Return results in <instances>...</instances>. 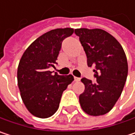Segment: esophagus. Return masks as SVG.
I'll list each match as a JSON object with an SVG mask.
<instances>
[{"label":"esophagus","mask_w":135,"mask_h":135,"mask_svg":"<svg viewBox=\"0 0 135 135\" xmlns=\"http://www.w3.org/2000/svg\"><path fill=\"white\" fill-rule=\"evenodd\" d=\"M80 78L74 76V81H76V82H78V81H80Z\"/></svg>","instance_id":"esophagus-1"}]
</instances>
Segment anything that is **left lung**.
Returning <instances> with one entry per match:
<instances>
[{
    "instance_id": "left-lung-1",
    "label": "left lung",
    "mask_w": 135,
    "mask_h": 135,
    "mask_svg": "<svg viewBox=\"0 0 135 135\" xmlns=\"http://www.w3.org/2000/svg\"><path fill=\"white\" fill-rule=\"evenodd\" d=\"M88 58V66L94 67L96 81L82 78L84 91L79 96L82 109L90 116L109 113L121 95L127 80L128 66L121 44L101 29L75 30Z\"/></svg>"
}]
</instances>
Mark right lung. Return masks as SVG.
<instances>
[{
  "mask_svg": "<svg viewBox=\"0 0 135 135\" xmlns=\"http://www.w3.org/2000/svg\"><path fill=\"white\" fill-rule=\"evenodd\" d=\"M74 32L72 28L48 31L33 41L23 53L18 66L17 79L21 98L28 111L39 118H48L58 110L61 97L73 79L69 74L54 75L62 42Z\"/></svg>",
  "mask_w": 135,
  "mask_h": 135,
  "instance_id": "add662e5",
  "label": "right lung"
}]
</instances>
